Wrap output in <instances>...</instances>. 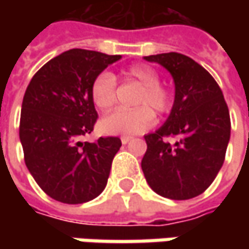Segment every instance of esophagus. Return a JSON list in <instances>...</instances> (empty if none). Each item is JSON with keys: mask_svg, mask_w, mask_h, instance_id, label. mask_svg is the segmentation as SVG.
<instances>
[{"mask_svg": "<svg viewBox=\"0 0 249 249\" xmlns=\"http://www.w3.org/2000/svg\"><path fill=\"white\" fill-rule=\"evenodd\" d=\"M131 139H133V137H130V136H122V137H120L122 144H127L129 141H131Z\"/></svg>", "mask_w": 249, "mask_h": 249, "instance_id": "34e87169", "label": "esophagus"}]
</instances>
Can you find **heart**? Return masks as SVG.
<instances>
[{"label":"heart","mask_w":249,"mask_h":249,"mask_svg":"<svg viewBox=\"0 0 249 249\" xmlns=\"http://www.w3.org/2000/svg\"><path fill=\"white\" fill-rule=\"evenodd\" d=\"M123 79L134 83L141 90L134 98V109H118L102 118L100 129L107 134H139L148 130L154 122L155 110L163 115L172 108V94L160 84V77L155 69L147 65H137L127 69ZM91 98L101 110L110 109L118 100V84L109 72L100 73L91 84Z\"/></svg>","instance_id":"obj_1"}]
</instances>
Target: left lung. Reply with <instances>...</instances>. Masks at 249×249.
I'll list each match as a JSON object with an SVG mask.
<instances>
[{"instance_id": "8db88e82", "label": "left lung", "mask_w": 249, "mask_h": 249, "mask_svg": "<svg viewBox=\"0 0 249 249\" xmlns=\"http://www.w3.org/2000/svg\"><path fill=\"white\" fill-rule=\"evenodd\" d=\"M167 69L175 102L166 123L144 136L141 167L149 187L170 199L199 196L217 176L230 140V113L219 84L194 59L167 53L144 56ZM176 138L175 143L166 140Z\"/></svg>"}]
</instances>
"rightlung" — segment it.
Segmentation results:
<instances>
[{"label":"right lung","instance_id":"right-lung-1","mask_svg":"<svg viewBox=\"0 0 249 249\" xmlns=\"http://www.w3.org/2000/svg\"><path fill=\"white\" fill-rule=\"evenodd\" d=\"M120 55L74 48L53 58L30 80L20 113L24 163L47 196L63 204L94 199L108 183L119 137L82 141L98 113L91 84Z\"/></svg>","mask_w":249,"mask_h":249}]
</instances>
